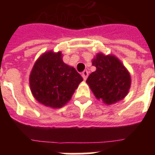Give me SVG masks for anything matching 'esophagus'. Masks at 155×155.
<instances>
[{
    "label": "esophagus",
    "mask_w": 155,
    "mask_h": 155,
    "mask_svg": "<svg viewBox=\"0 0 155 155\" xmlns=\"http://www.w3.org/2000/svg\"><path fill=\"white\" fill-rule=\"evenodd\" d=\"M82 76L84 80H87V76H88V71H84L82 72Z\"/></svg>",
    "instance_id": "1"
}]
</instances>
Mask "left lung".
<instances>
[{
	"instance_id": "1",
	"label": "left lung",
	"mask_w": 155,
	"mask_h": 155,
	"mask_svg": "<svg viewBox=\"0 0 155 155\" xmlns=\"http://www.w3.org/2000/svg\"><path fill=\"white\" fill-rule=\"evenodd\" d=\"M92 63L97 70L90 74L86 83L96 98L108 105L122 101L131 86V76L124 64L115 55L101 52Z\"/></svg>"
}]
</instances>
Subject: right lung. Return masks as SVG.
Here are the masks:
<instances>
[{"label":"right lung","mask_w":155,"mask_h":155,"mask_svg":"<svg viewBox=\"0 0 155 155\" xmlns=\"http://www.w3.org/2000/svg\"><path fill=\"white\" fill-rule=\"evenodd\" d=\"M82 76L63 61L62 52L48 51L38 58L30 72V91L37 101L52 108L70 101Z\"/></svg>","instance_id":"1"}]
</instances>
